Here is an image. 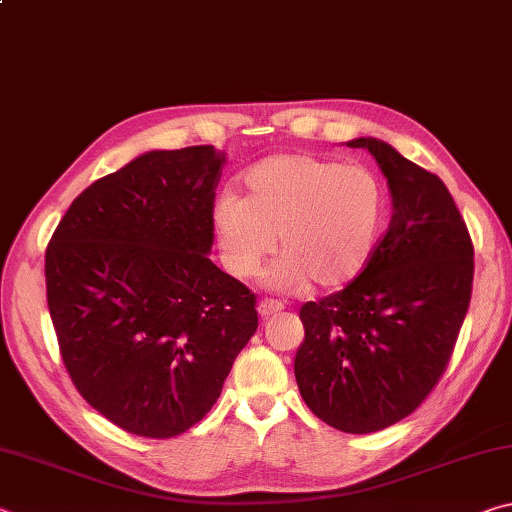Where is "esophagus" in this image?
I'll return each instance as SVG.
<instances>
[{"label":"esophagus","mask_w":512,"mask_h":512,"mask_svg":"<svg viewBox=\"0 0 512 512\" xmlns=\"http://www.w3.org/2000/svg\"><path fill=\"white\" fill-rule=\"evenodd\" d=\"M257 311H259V316H262V318H273L277 314H282L284 305H282V302H277V300H262V302H259Z\"/></svg>","instance_id":"obj_1"}]
</instances>
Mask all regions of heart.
<instances>
[{"instance_id": "b5f03b06", "label": "heart", "mask_w": 512, "mask_h": 512, "mask_svg": "<svg viewBox=\"0 0 512 512\" xmlns=\"http://www.w3.org/2000/svg\"><path fill=\"white\" fill-rule=\"evenodd\" d=\"M384 194L357 164L314 155H273L244 173V198L223 194L212 228L223 264L237 277H255L280 248L271 282L296 291L352 282L375 248Z\"/></svg>"}]
</instances>
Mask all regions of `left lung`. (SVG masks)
Returning <instances> with one entry per match:
<instances>
[{
	"label": "left lung",
	"mask_w": 512,
	"mask_h": 512,
	"mask_svg": "<svg viewBox=\"0 0 512 512\" xmlns=\"http://www.w3.org/2000/svg\"><path fill=\"white\" fill-rule=\"evenodd\" d=\"M348 146L377 160L393 216L348 287L302 305L293 370L320 420L372 433L411 415L443 377L470 307L474 246L436 173L375 137Z\"/></svg>",
	"instance_id": "1"
}]
</instances>
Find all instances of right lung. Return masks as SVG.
<instances>
[{
	"label": "right lung",
	"instance_id": "right-lung-1",
	"mask_svg": "<svg viewBox=\"0 0 512 512\" xmlns=\"http://www.w3.org/2000/svg\"><path fill=\"white\" fill-rule=\"evenodd\" d=\"M223 153L149 151L74 198L45 253L60 357L92 409L173 438L205 418L257 329V298L210 257Z\"/></svg>",
	"mask_w": 512,
	"mask_h": 512
}]
</instances>
